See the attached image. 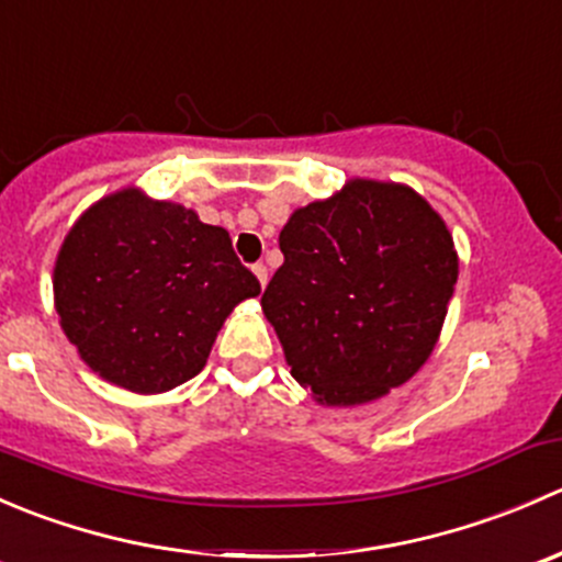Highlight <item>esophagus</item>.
I'll list each match as a JSON object with an SVG mask.
<instances>
[{"mask_svg":"<svg viewBox=\"0 0 562 562\" xmlns=\"http://www.w3.org/2000/svg\"><path fill=\"white\" fill-rule=\"evenodd\" d=\"M252 271H255V277H258L260 288H266V282H269V269H266L263 263H255Z\"/></svg>","mask_w":562,"mask_h":562,"instance_id":"1","label":"esophagus"}]
</instances>
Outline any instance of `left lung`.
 Masks as SVG:
<instances>
[{
  "mask_svg": "<svg viewBox=\"0 0 562 562\" xmlns=\"http://www.w3.org/2000/svg\"><path fill=\"white\" fill-rule=\"evenodd\" d=\"M260 304L291 375L326 405H361L429 359L459 263L440 214L402 184L353 179L296 209Z\"/></svg>",
  "mask_w": 562,
  "mask_h": 562,
  "instance_id": "obj_1",
  "label": "left lung"
}]
</instances>
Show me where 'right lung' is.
<instances>
[{
  "mask_svg": "<svg viewBox=\"0 0 562 562\" xmlns=\"http://www.w3.org/2000/svg\"><path fill=\"white\" fill-rule=\"evenodd\" d=\"M258 293L228 231L138 190L94 203L54 269L67 339L100 378L138 394L195 378L231 310Z\"/></svg>",
  "mask_w": 562,
  "mask_h": 562,
  "instance_id": "obj_1",
  "label": "right lung"
}]
</instances>
